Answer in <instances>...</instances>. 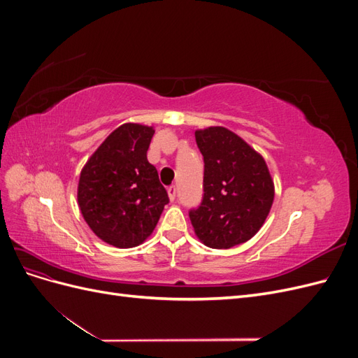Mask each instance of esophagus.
Returning a JSON list of instances; mask_svg holds the SVG:
<instances>
[{"instance_id":"obj_1","label":"esophagus","mask_w":358,"mask_h":358,"mask_svg":"<svg viewBox=\"0 0 358 358\" xmlns=\"http://www.w3.org/2000/svg\"><path fill=\"white\" fill-rule=\"evenodd\" d=\"M167 192H169V197H170V200H171V201L176 199V194H178L176 187H170V188L167 189Z\"/></svg>"}]
</instances>
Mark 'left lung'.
I'll return each mask as SVG.
<instances>
[{"instance_id":"8db88e82","label":"left lung","mask_w":358,"mask_h":358,"mask_svg":"<svg viewBox=\"0 0 358 358\" xmlns=\"http://www.w3.org/2000/svg\"><path fill=\"white\" fill-rule=\"evenodd\" d=\"M204 161L203 199L189 210L199 239L213 249L245 243L262 229L275 188L263 157L224 127L196 131Z\"/></svg>"}]
</instances>
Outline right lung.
Returning a JSON list of instances; mask_svg holds the SVG:
<instances>
[{
  "mask_svg": "<svg viewBox=\"0 0 358 358\" xmlns=\"http://www.w3.org/2000/svg\"><path fill=\"white\" fill-rule=\"evenodd\" d=\"M152 127L124 124L86 162L78 201L91 230L106 243L134 248L154 231L170 201L146 152Z\"/></svg>",
  "mask_w": 358,
  "mask_h": 358,
  "instance_id": "add662e5",
  "label": "right lung"
}]
</instances>
